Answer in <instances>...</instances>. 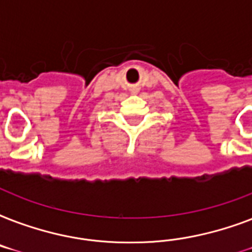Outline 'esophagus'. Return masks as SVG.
<instances>
[{"instance_id":"34e87169","label":"esophagus","mask_w":252,"mask_h":252,"mask_svg":"<svg viewBox=\"0 0 252 252\" xmlns=\"http://www.w3.org/2000/svg\"><path fill=\"white\" fill-rule=\"evenodd\" d=\"M138 91V89H133V93H137Z\"/></svg>"}]
</instances>
